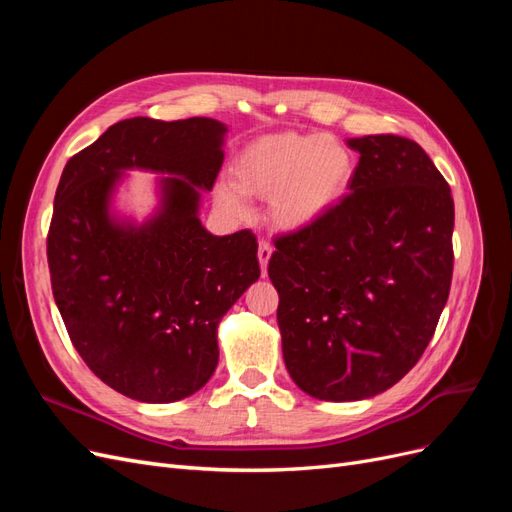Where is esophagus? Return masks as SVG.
<instances>
[{"label":"esophagus","mask_w":512,"mask_h":512,"mask_svg":"<svg viewBox=\"0 0 512 512\" xmlns=\"http://www.w3.org/2000/svg\"><path fill=\"white\" fill-rule=\"evenodd\" d=\"M271 254H273L271 243H269V241H260V243H258V262H260L262 273H267V265H269Z\"/></svg>","instance_id":"esophagus-1"}]
</instances>
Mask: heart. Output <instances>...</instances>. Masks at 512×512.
Here are the masks:
<instances>
[{"mask_svg":"<svg viewBox=\"0 0 512 512\" xmlns=\"http://www.w3.org/2000/svg\"><path fill=\"white\" fill-rule=\"evenodd\" d=\"M352 175V153L331 136L265 134L237 153L232 183L215 185V203L241 218L247 213L245 196H269L273 224L297 232L322 220L344 198Z\"/></svg>","mask_w":512,"mask_h":512,"instance_id":"heart-1","label":"heart"}]
</instances>
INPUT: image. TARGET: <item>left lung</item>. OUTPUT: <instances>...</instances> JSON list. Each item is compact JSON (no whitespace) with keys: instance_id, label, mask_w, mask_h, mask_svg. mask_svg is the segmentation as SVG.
I'll use <instances>...</instances> for the list:
<instances>
[{"instance_id":"8db88e82","label":"left lung","mask_w":512,"mask_h":512,"mask_svg":"<svg viewBox=\"0 0 512 512\" xmlns=\"http://www.w3.org/2000/svg\"><path fill=\"white\" fill-rule=\"evenodd\" d=\"M350 194L309 228L275 239L269 277L290 378L322 401L391 389L421 359L453 277L455 205L423 147L348 138Z\"/></svg>"}]
</instances>
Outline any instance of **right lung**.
I'll list each match as a JSON object with an SVG mask.
<instances>
[{
    "instance_id": "right-lung-1",
    "label": "right lung",
    "mask_w": 512,
    "mask_h": 512,
    "mask_svg": "<svg viewBox=\"0 0 512 512\" xmlns=\"http://www.w3.org/2000/svg\"><path fill=\"white\" fill-rule=\"evenodd\" d=\"M222 121L123 119L61 173L46 239L51 286L87 367L147 404L203 389L218 367V324L258 277L254 232L215 237L198 218L224 162ZM161 178L143 225L110 209L126 169Z\"/></svg>"
}]
</instances>
